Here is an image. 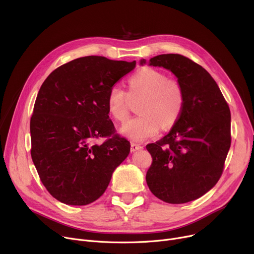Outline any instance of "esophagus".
I'll return each mask as SVG.
<instances>
[{
    "instance_id": "obj_1",
    "label": "esophagus",
    "mask_w": 254,
    "mask_h": 254,
    "mask_svg": "<svg viewBox=\"0 0 254 254\" xmlns=\"http://www.w3.org/2000/svg\"><path fill=\"white\" fill-rule=\"evenodd\" d=\"M143 147L141 145L139 144H136V143H130V151L134 152V151H137L139 149H142Z\"/></svg>"
}]
</instances>
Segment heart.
Instances as JSON below:
<instances>
[{"label":"heart","mask_w":254,"mask_h":254,"mask_svg":"<svg viewBox=\"0 0 254 254\" xmlns=\"http://www.w3.org/2000/svg\"><path fill=\"white\" fill-rule=\"evenodd\" d=\"M130 97L142 96L137 106L138 116L127 122L120 131L126 137L142 142L155 137L161 127L169 129L179 120L184 107V91L177 79L150 66H143L128 79ZM127 91L113 85L107 96L109 114L123 123L128 117Z\"/></svg>","instance_id":"heart-1"}]
</instances>
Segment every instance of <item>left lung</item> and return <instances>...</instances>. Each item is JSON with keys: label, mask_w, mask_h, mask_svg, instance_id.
Listing matches in <instances>:
<instances>
[{"label": "left lung", "mask_w": 254, "mask_h": 254, "mask_svg": "<svg viewBox=\"0 0 254 254\" xmlns=\"http://www.w3.org/2000/svg\"><path fill=\"white\" fill-rule=\"evenodd\" d=\"M149 64L174 73L185 100L169 134L146 145L152 157L146 182L162 201L184 204L209 191L222 175L232 141L230 107L215 80L190 59L168 53Z\"/></svg>", "instance_id": "left-lung-1"}]
</instances>
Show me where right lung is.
I'll list each match as a JSON object with an SVG mask.
<instances>
[{"label":"right lung","instance_id":"obj_1","mask_svg":"<svg viewBox=\"0 0 254 254\" xmlns=\"http://www.w3.org/2000/svg\"><path fill=\"white\" fill-rule=\"evenodd\" d=\"M136 62L90 56L64 64L41 85L31 117V155L40 180L58 201L95 202L129 153L107 108L109 89ZM107 139L102 144L95 141Z\"/></svg>","mask_w":254,"mask_h":254}]
</instances>
